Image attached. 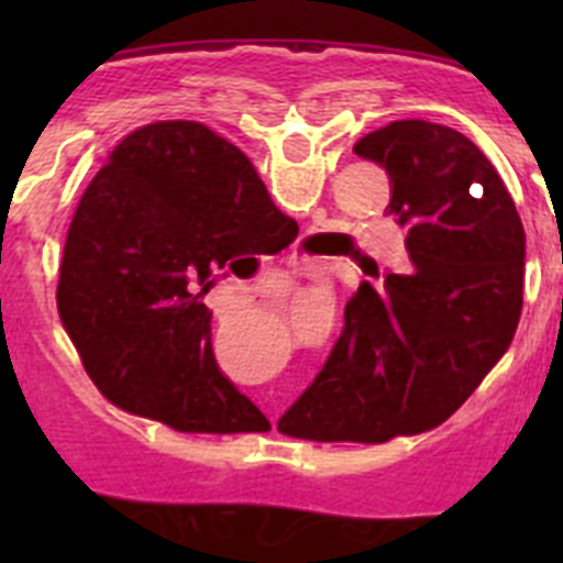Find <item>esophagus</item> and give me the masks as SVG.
<instances>
[{
    "label": "esophagus",
    "instance_id": "34e87169",
    "mask_svg": "<svg viewBox=\"0 0 563 563\" xmlns=\"http://www.w3.org/2000/svg\"><path fill=\"white\" fill-rule=\"evenodd\" d=\"M298 271H305V267H298Z\"/></svg>",
    "mask_w": 563,
    "mask_h": 563
}]
</instances>
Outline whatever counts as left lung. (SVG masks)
<instances>
[{"label": "left lung", "mask_w": 563, "mask_h": 563, "mask_svg": "<svg viewBox=\"0 0 563 563\" xmlns=\"http://www.w3.org/2000/svg\"><path fill=\"white\" fill-rule=\"evenodd\" d=\"M386 168V213L409 262L372 273L343 332L278 431L316 442H386L449 420L507 352L521 316L525 228L499 172L451 126L395 121L355 143Z\"/></svg>", "instance_id": "1"}]
</instances>
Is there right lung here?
I'll return each mask as SVG.
<instances>
[{
	"label": "right lung",
	"mask_w": 563,
	"mask_h": 563,
	"mask_svg": "<svg viewBox=\"0 0 563 563\" xmlns=\"http://www.w3.org/2000/svg\"><path fill=\"white\" fill-rule=\"evenodd\" d=\"M282 231L296 233V220L273 206L245 154L206 123L129 132L73 213L56 292L98 391L186 434L271 429L213 361L202 296L239 256L278 253Z\"/></svg>",
	"instance_id": "right-lung-1"
}]
</instances>
